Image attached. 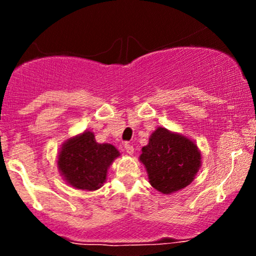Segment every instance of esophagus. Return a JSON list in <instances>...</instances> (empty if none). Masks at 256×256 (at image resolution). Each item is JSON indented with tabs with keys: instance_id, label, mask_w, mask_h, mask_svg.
Here are the masks:
<instances>
[{
	"instance_id": "34e87169",
	"label": "esophagus",
	"mask_w": 256,
	"mask_h": 256,
	"mask_svg": "<svg viewBox=\"0 0 256 256\" xmlns=\"http://www.w3.org/2000/svg\"><path fill=\"white\" fill-rule=\"evenodd\" d=\"M124 148H125V152H128V155H132V154H134V146H132L131 144H125Z\"/></svg>"
}]
</instances>
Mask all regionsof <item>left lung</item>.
<instances>
[{
  "instance_id": "8db88e82",
  "label": "left lung",
  "mask_w": 256,
  "mask_h": 256,
  "mask_svg": "<svg viewBox=\"0 0 256 256\" xmlns=\"http://www.w3.org/2000/svg\"><path fill=\"white\" fill-rule=\"evenodd\" d=\"M140 161L152 186L168 195L194 180L201 167V152L190 138L158 126L142 148Z\"/></svg>"
}]
</instances>
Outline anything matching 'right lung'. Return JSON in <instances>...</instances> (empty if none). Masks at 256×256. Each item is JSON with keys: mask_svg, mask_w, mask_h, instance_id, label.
<instances>
[{"mask_svg": "<svg viewBox=\"0 0 256 256\" xmlns=\"http://www.w3.org/2000/svg\"><path fill=\"white\" fill-rule=\"evenodd\" d=\"M120 152L110 143H98L95 134L84 131L68 138L58 155V168L74 189L95 192L104 185L107 172Z\"/></svg>", "mask_w": 256, "mask_h": 256, "instance_id": "right-lung-1", "label": "right lung"}]
</instances>
